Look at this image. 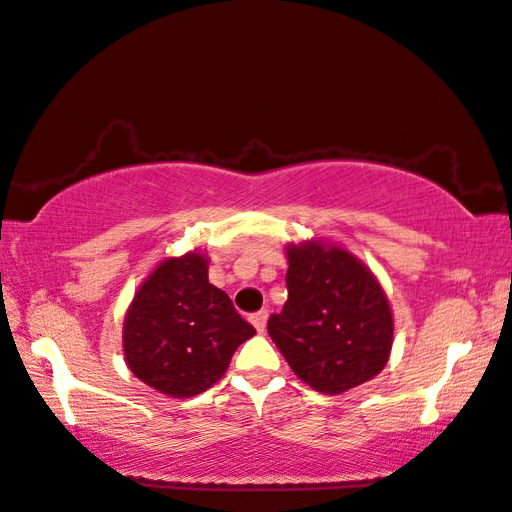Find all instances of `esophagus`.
<instances>
[{
  "label": "esophagus",
  "instance_id": "obj_1",
  "mask_svg": "<svg viewBox=\"0 0 512 512\" xmlns=\"http://www.w3.org/2000/svg\"><path fill=\"white\" fill-rule=\"evenodd\" d=\"M266 321H268V312L266 310H259L255 314H250V323L255 325L257 332H264L266 330Z\"/></svg>",
  "mask_w": 512,
  "mask_h": 512
}]
</instances>
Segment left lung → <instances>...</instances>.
I'll return each instance as SVG.
<instances>
[{"mask_svg": "<svg viewBox=\"0 0 512 512\" xmlns=\"http://www.w3.org/2000/svg\"><path fill=\"white\" fill-rule=\"evenodd\" d=\"M288 301L268 334L303 383L336 396L383 372L394 343L385 290L350 250L323 242L286 246Z\"/></svg>", "mask_w": 512, "mask_h": 512, "instance_id": "1", "label": "left lung"}]
</instances>
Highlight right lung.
I'll use <instances>...</instances> for the list:
<instances>
[{
  "label": "right lung",
  "instance_id": "right-lung-1",
  "mask_svg": "<svg viewBox=\"0 0 512 512\" xmlns=\"http://www.w3.org/2000/svg\"><path fill=\"white\" fill-rule=\"evenodd\" d=\"M253 334L226 292L209 284L206 255L187 253L160 262L138 288L123 323V352L145 385L191 398L224 376Z\"/></svg>",
  "mask_w": 512,
  "mask_h": 512
}]
</instances>
